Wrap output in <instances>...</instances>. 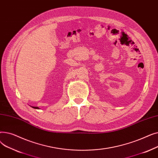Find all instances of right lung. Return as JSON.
Returning a JSON list of instances; mask_svg holds the SVG:
<instances>
[{"instance_id":"add662e5","label":"right lung","mask_w":158,"mask_h":158,"mask_svg":"<svg viewBox=\"0 0 158 158\" xmlns=\"http://www.w3.org/2000/svg\"><path fill=\"white\" fill-rule=\"evenodd\" d=\"M34 107V108H35V109H38V107Z\"/></svg>"}]
</instances>
